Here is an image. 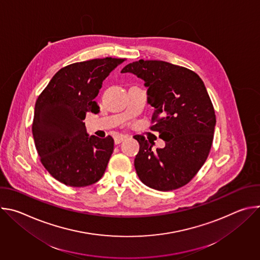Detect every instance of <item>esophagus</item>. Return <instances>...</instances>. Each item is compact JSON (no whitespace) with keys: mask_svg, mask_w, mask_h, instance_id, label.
<instances>
[{"mask_svg":"<svg viewBox=\"0 0 260 260\" xmlns=\"http://www.w3.org/2000/svg\"><path fill=\"white\" fill-rule=\"evenodd\" d=\"M126 138H127V136H125V135H117V136L114 137V142H115V144H120Z\"/></svg>","mask_w":260,"mask_h":260,"instance_id":"1","label":"esophagus"}]
</instances>
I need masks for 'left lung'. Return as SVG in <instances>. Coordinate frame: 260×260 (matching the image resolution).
Segmentation results:
<instances>
[{
	"mask_svg": "<svg viewBox=\"0 0 260 260\" xmlns=\"http://www.w3.org/2000/svg\"><path fill=\"white\" fill-rule=\"evenodd\" d=\"M121 73H132L145 82L147 103L154 108L151 129L166 142L164 148L154 150V142L135 136L140 144L135 158L140 180L160 191L184 186L205 164L216 125L203 80L186 68L162 60L140 59Z\"/></svg>",
	"mask_w": 260,
	"mask_h": 260,
	"instance_id": "obj_1",
	"label": "left lung"
}]
</instances>
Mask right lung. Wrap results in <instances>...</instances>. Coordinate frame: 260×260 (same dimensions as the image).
<instances>
[{
  "label": "right lung",
  "instance_id": "1",
  "mask_svg": "<svg viewBox=\"0 0 260 260\" xmlns=\"http://www.w3.org/2000/svg\"><path fill=\"white\" fill-rule=\"evenodd\" d=\"M123 58H95L60 69L35 105L32 136L41 162L57 181L84 187L104 175L114 140L89 136L86 113L98 114L94 101L103 81Z\"/></svg>",
  "mask_w": 260,
  "mask_h": 260
}]
</instances>
